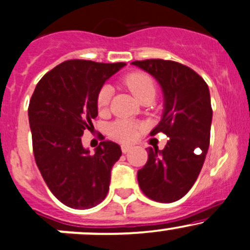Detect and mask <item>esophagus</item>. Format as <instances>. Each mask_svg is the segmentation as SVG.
Wrapping results in <instances>:
<instances>
[{"instance_id":"obj_1","label":"esophagus","mask_w":250,"mask_h":250,"mask_svg":"<svg viewBox=\"0 0 250 250\" xmlns=\"http://www.w3.org/2000/svg\"><path fill=\"white\" fill-rule=\"evenodd\" d=\"M121 148H122L123 153H128L133 147L129 146V145H122V147H121Z\"/></svg>"}]
</instances>
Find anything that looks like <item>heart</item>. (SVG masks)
<instances>
[{"label": "heart", "mask_w": 250, "mask_h": 250, "mask_svg": "<svg viewBox=\"0 0 250 250\" xmlns=\"http://www.w3.org/2000/svg\"><path fill=\"white\" fill-rule=\"evenodd\" d=\"M123 83L140 102H142L146 98H154L155 84L148 75L141 72L130 73L123 79ZM111 95L112 89L109 85L102 86V89L100 90L97 95V106L100 110H104V109L108 108ZM140 128H141L140 125L131 122V121L117 120L109 125L108 131L111 138L123 142H130L136 138Z\"/></svg>", "instance_id": "heart-1"}]
</instances>
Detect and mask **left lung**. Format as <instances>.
Listing matches in <instances>:
<instances>
[{
    "label": "left lung",
    "mask_w": 250,
    "mask_h": 250,
    "mask_svg": "<svg viewBox=\"0 0 250 250\" xmlns=\"http://www.w3.org/2000/svg\"><path fill=\"white\" fill-rule=\"evenodd\" d=\"M152 75L164 94V112L150 135L169 140L163 150L147 148L146 165L138 171L142 192L155 202L183 198L198 178L210 144L212 121L208 84L190 67L172 60L131 62Z\"/></svg>",
    "instance_id": "left-lung-1"
}]
</instances>
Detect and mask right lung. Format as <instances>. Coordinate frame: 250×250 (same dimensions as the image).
<instances>
[{"mask_svg":"<svg viewBox=\"0 0 250 250\" xmlns=\"http://www.w3.org/2000/svg\"><path fill=\"white\" fill-rule=\"evenodd\" d=\"M125 65L67 60L40 79L29 101L35 163L52 193L68 208H94L109 191L121 147L106 140L91 154L82 136L97 117L103 84Z\"/></svg>","mask_w":250,"mask_h":250,"instance_id":"right-lung-1","label":"right lung"}]
</instances>
